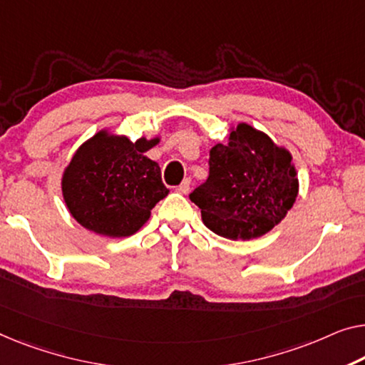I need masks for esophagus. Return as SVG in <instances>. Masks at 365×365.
Returning <instances> with one entry per match:
<instances>
[{
  "mask_svg": "<svg viewBox=\"0 0 365 365\" xmlns=\"http://www.w3.org/2000/svg\"><path fill=\"white\" fill-rule=\"evenodd\" d=\"M190 183H192V182H190V178H185V180H183L180 185H178L177 190H178V192H180V193L187 195V193L190 192Z\"/></svg>",
  "mask_w": 365,
  "mask_h": 365,
  "instance_id": "1",
  "label": "esophagus"
}]
</instances>
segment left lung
<instances>
[{"instance_id": "left-lung-1", "label": "left lung", "mask_w": 365, "mask_h": 365, "mask_svg": "<svg viewBox=\"0 0 365 365\" xmlns=\"http://www.w3.org/2000/svg\"><path fill=\"white\" fill-rule=\"evenodd\" d=\"M298 197L290 150L247 123L210 150V177L190 198L215 235L249 241L279 225Z\"/></svg>"}]
</instances>
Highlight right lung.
I'll use <instances>...</instances> for the list:
<instances>
[{"mask_svg":"<svg viewBox=\"0 0 365 365\" xmlns=\"http://www.w3.org/2000/svg\"><path fill=\"white\" fill-rule=\"evenodd\" d=\"M159 143L160 135L133 143L110 128L86 139L62 173V197L73 220L105 237L135 235L168 195L159 164L145 155Z\"/></svg>","mask_w":365,"mask_h":365,"instance_id":"obj_1","label":"right lung"}]
</instances>
